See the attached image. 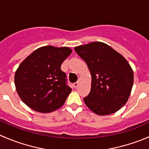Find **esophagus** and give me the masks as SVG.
<instances>
[{
  "mask_svg": "<svg viewBox=\"0 0 149 149\" xmlns=\"http://www.w3.org/2000/svg\"><path fill=\"white\" fill-rule=\"evenodd\" d=\"M79 81H77V82H75V83H73V86H74V88H76V87L79 86Z\"/></svg>",
  "mask_w": 149,
  "mask_h": 149,
  "instance_id": "1",
  "label": "esophagus"
}]
</instances>
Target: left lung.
<instances>
[{
	"instance_id": "1",
	"label": "left lung",
	"mask_w": 149,
	"mask_h": 149,
	"mask_svg": "<svg viewBox=\"0 0 149 149\" xmlns=\"http://www.w3.org/2000/svg\"><path fill=\"white\" fill-rule=\"evenodd\" d=\"M75 51L91 75V91L84 98L86 105L99 115L119 110L127 102L133 84V72L127 61L100 42L76 47Z\"/></svg>"
}]
</instances>
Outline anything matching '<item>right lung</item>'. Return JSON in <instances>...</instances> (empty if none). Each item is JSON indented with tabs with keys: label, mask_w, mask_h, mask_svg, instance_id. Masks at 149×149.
I'll return each instance as SVG.
<instances>
[{
	"label": "right lung",
	"mask_w": 149,
	"mask_h": 149,
	"mask_svg": "<svg viewBox=\"0 0 149 149\" xmlns=\"http://www.w3.org/2000/svg\"><path fill=\"white\" fill-rule=\"evenodd\" d=\"M71 52L66 47L45 46L34 50L20 64L14 81L24 103L42 113L63 106L72 89L61 68Z\"/></svg>",
	"instance_id": "add662e5"
}]
</instances>
